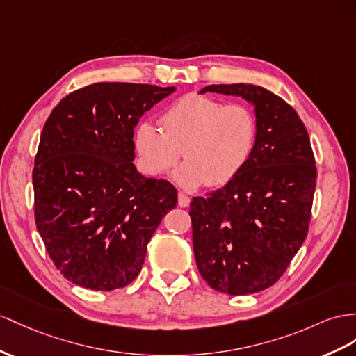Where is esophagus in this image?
I'll use <instances>...</instances> for the list:
<instances>
[{
    "label": "esophagus",
    "instance_id": "1",
    "mask_svg": "<svg viewBox=\"0 0 356 356\" xmlns=\"http://www.w3.org/2000/svg\"><path fill=\"white\" fill-rule=\"evenodd\" d=\"M189 202H191V198L185 193H181V191H179V206L180 207H188Z\"/></svg>",
    "mask_w": 356,
    "mask_h": 356
}]
</instances>
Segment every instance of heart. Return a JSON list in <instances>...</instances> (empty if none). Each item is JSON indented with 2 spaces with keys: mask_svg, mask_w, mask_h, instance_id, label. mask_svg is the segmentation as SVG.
<instances>
[{
  "mask_svg": "<svg viewBox=\"0 0 356 356\" xmlns=\"http://www.w3.org/2000/svg\"><path fill=\"white\" fill-rule=\"evenodd\" d=\"M161 127L141 122L134 145L152 176L175 168L184 149L185 162L175 179L185 188L222 186L245 168L257 140V118L248 106L191 93L161 115Z\"/></svg>",
  "mask_w": 356,
  "mask_h": 356,
  "instance_id": "obj_1",
  "label": "heart"
}]
</instances>
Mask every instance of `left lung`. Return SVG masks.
<instances>
[{"label":"left lung","instance_id":"obj_1","mask_svg":"<svg viewBox=\"0 0 356 356\" xmlns=\"http://www.w3.org/2000/svg\"><path fill=\"white\" fill-rule=\"evenodd\" d=\"M254 105L257 140L238 176L189 206L198 272L216 291L250 295L282 277L304 243L317 168L309 136L284 99L252 84L207 86Z\"/></svg>","mask_w":356,"mask_h":356}]
</instances>
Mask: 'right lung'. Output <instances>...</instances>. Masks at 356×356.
Returning <instances> with one entry per match:
<instances>
[{
	"instance_id": "right-lung-1",
	"label": "right lung",
	"mask_w": 356,
	"mask_h": 356,
	"mask_svg": "<svg viewBox=\"0 0 356 356\" xmlns=\"http://www.w3.org/2000/svg\"><path fill=\"white\" fill-rule=\"evenodd\" d=\"M175 87L96 83L52 109L34 158V220L54 266L109 291L138 277L147 243L177 204L168 180L134 165V127Z\"/></svg>"
}]
</instances>
